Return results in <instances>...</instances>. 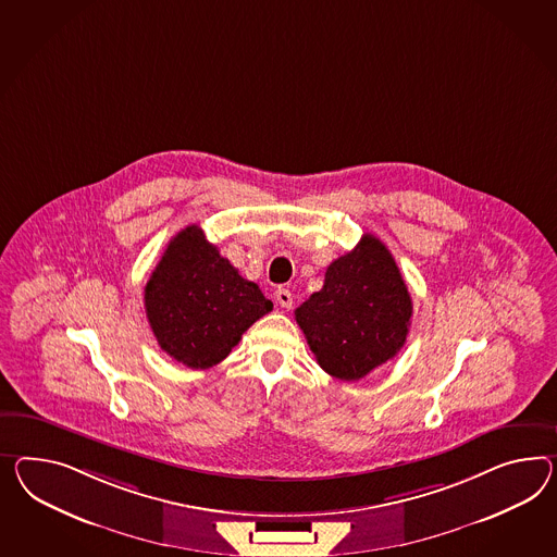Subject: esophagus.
Segmentation results:
<instances>
[{
  "mask_svg": "<svg viewBox=\"0 0 557 557\" xmlns=\"http://www.w3.org/2000/svg\"><path fill=\"white\" fill-rule=\"evenodd\" d=\"M274 299L283 307V309H290L293 307V293L288 288H276Z\"/></svg>",
  "mask_w": 557,
  "mask_h": 557,
  "instance_id": "obj_1",
  "label": "esophagus"
}]
</instances>
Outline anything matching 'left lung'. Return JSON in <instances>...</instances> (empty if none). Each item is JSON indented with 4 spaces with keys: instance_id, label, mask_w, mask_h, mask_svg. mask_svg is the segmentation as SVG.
Segmentation results:
<instances>
[{
    "instance_id": "8db88e82",
    "label": "left lung",
    "mask_w": 557,
    "mask_h": 557,
    "mask_svg": "<svg viewBox=\"0 0 557 557\" xmlns=\"http://www.w3.org/2000/svg\"><path fill=\"white\" fill-rule=\"evenodd\" d=\"M317 363L343 382H357L398 356L406 343L412 297L382 240L363 234L333 260L319 293L295 311Z\"/></svg>"
}]
</instances>
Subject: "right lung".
<instances>
[{
    "label": "right lung",
    "mask_w": 557,
    "mask_h": 557,
    "mask_svg": "<svg viewBox=\"0 0 557 557\" xmlns=\"http://www.w3.org/2000/svg\"><path fill=\"white\" fill-rule=\"evenodd\" d=\"M272 302L191 224L168 244L145 286V313L159 347L191 370L228 357Z\"/></svg>",
    "instance_id": "1"
}]
</instances>
